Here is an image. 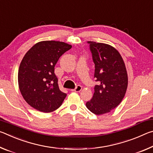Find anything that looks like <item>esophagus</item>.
<instances>
[{"instance_id": "obj_1", "label": "esophagus", "mask_w": 153, "mask_h": 153, "mask_svg": "<svg viewBox=\"0 0 153 153\" xmlns=\"http://www.w3.org/2000/svg\"><path fill=\"white\" fill-rule=\"evenodd\" d=\"M82 89V87L81 86H79V85H77V86L76 87V88L74 89H72L71 91L73 92H80Z\"/></svg>"}]
</instances>
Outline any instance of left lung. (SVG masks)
I'll use <instances>...</instances> for the list:
<instances>
[{
	"label": "left lung",
	"mask_w": 153,
	"mask_h": 153,
	"mask_svg": "<svg viewBox=\"0 0 153 153\" xmlns=\"http://www.w3.org/2000/svg\"><path fill=\"white\" fill-rule=\"evenodd\" d=\"M93 62L94 87L92 99L86 107L95 115L109 113L120 104L128 88V74L120 53L111 45L88 41Z\"/></svg>",
	"instance_id": "1"
}]
</instances>
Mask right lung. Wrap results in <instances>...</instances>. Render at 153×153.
<instances>
[{"instance_id":"right-lung-1","label":"right lung","mask_w":153,"mask_h":153,"mask_svg":"<svg viewBox=\"0 0 153 153\" xmlns=\"http://www.w3.org/2000/svg\"><path fill=\"white\" fill-rule=\"evenodd\" d=\"M72 46L59 41H42L28 51L21 62L18 84L24 100L31 107L50 113L62 105L67 94L59 89L55 66Z\"/></svg>"}]
</instances>
